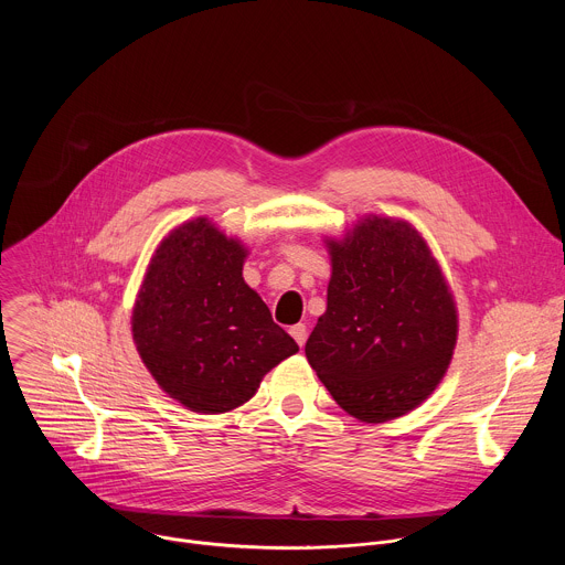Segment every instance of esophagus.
Returning <instances> with one entry per match:
<instances>
[{"instance_id":"esophagus-1","label":"esophagus","mask_w":565,"mask_h":565,"mask_svg":"<svg viewBox=\"0 0 565 565\" xmlns=\"http://www.w3.org/2000/svg\"><path fill=\"white\" fill-rule=\"evenodd\" d=\"M290 335H292V340L299 344V347H303L306 344V324H295V327H290Z\"/></svg>"}]
</instances>
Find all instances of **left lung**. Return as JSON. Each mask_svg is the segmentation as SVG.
I'll list each match as a JSON object with an SVG mask.
<instances>
[{
  "mask_svg": "<svg viewBox=\"0 0 565 565\" xmlns=\"http://www.w3.org/2000/svg\"><path fill=\"white\" fill-rule=\"evenodd\" d=\"M329 248L327 312L306 358L358 420L397 418L418 407L449 366L454 297L425 238L405 221L366 216Z\"/></svg>",
  "mask_w": 565,
  "mask_h": 565,
  "instance_id": "obj_1",
  "label": "left lung"
}]
</instances>
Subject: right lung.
<instances>
[{
	"label": "right lung",
	"instance_id": "1",
	"mask_svg": "<svg viewBox=\"0 0 565 565\" xmlns=\"http://www.w3.org/2000/svg\"><path fill=\"white\" fill-rule=\"evenodd\" d=\"M246 253L207 218L188 221L158 246L134 306L145 366L199 414L244 405L273 366L299 351L244 281Z\"/></svg>",
	"mask_w": 565,
	"mask_h": 565
}]
</instances>
